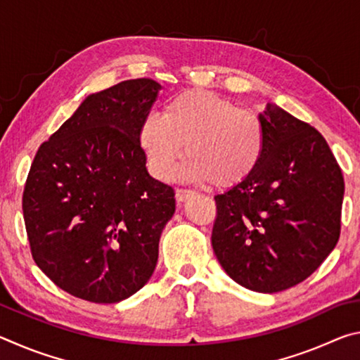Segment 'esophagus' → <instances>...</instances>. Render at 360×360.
<instances>
[{"instance_id": "1", "label": "esophagus", "mask_w": 360, "mask_h": 360, "mask_svg": "<svg viewBox=\"0 0 360 360\" xmlns=\"http://www.w3.org/2000/svg\"><path fill=\"white\" fill-rule=\"evenodd\" d=\"M193 195V191H191V188H176V200H178L179 203L186 202L187 198H191Z\"/></svg>"}]
</instances>
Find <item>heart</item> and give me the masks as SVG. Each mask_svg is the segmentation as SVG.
<instances>
[{
  "label": "heart",
  "instance_id": "b5f03b06",
  "mask_svg": "<svg viewBox=\"0 0 360 360\" xmlns=\"http://www.w3.org/2000/svg\"><path fill=\"white\" fill-rule=\"evenodd\" d=\"M139 146L157 178H172L184 154V173L216 188H235L257 172L266 135L254 112L210 90L188 89L149 114L138 130Z\"/></svg>",
  "mask_w": 360,
  "mask_h": 360
}]
</instances>
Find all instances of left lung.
<instances>
[{
  "label": "left lung",
  "mask_w": 360,
  "mask_h": 360,
  "mask_svg": "<svg viewBox=\"0 0 360 360\" xmlns=\"http://www.w3.org/2000/svg\"><path fill=\"white\" fill-rule=\"evenodd\" d=\"M259 119L264 158L251 179L214 197L211 243L235 283L273 294L304 281L337 246L345 181L314 127L273 103Z\"/></svg>",
  "instance_id": "8db88e82"
}]
</instances>
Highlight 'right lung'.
<instances>
[{"label": "right lung", "mask_w": 360, "mask_h": 360, "mask_svg": "<svg viewBox=\"0 0 360 360\" xmlns=\"http://www.w3.org/2000/svg\"><path fill=\"white\" fill-rule=\"evenodd\" d=\"M160 89L143 77L89 95L30 168L22 208L32 255L82 300H125L155 270L176 200L146 168L138 130Z\"/></svg>", "instance_id": "obj_1"}]
</instances>
